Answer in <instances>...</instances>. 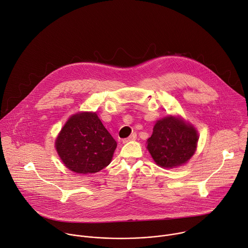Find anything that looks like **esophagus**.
Listing matches in <instances>:
<instances>
[{
  "mask_svg": "<svg viewBox=\"0 0 248 248\" xmlns=\"http://www.w3.org/2000/svg\"><path fill=\"white\" fill-rule=\"evenodd\" d=\"M136 137H137V135H136V133H132L130 136H128L127 138H124V140H123V142L124 143H126V142H128V141H132V140H135L136 139Z\"/></svg>",
  "mask_w": 248,
  "mask_h": 248,
  "instance_id": "esophagus-1",
  "label": "esophagus"
}]
</instances>
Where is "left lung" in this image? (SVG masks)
<instances>
[{
	"instance_id": "obj_1",
	"label": "left lung",
	"mask_w": 248,
	"mask_h": 248,
	"mask_svg": "<svg viewBox=\"0 0 248 248\" xmlns=\"http://www.w3.org/2000/svg\"><path fill=\"white\" fill-rule=\"evenodd\" d=\"M197 141L198 135L192 125L170 116L156 123L147 140V149L158 166L173 168L192 157Z\"/></svg>"
}]
</instances>
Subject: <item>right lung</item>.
Returning a JSON list of instances; mask_svg holds the SVG:
<instances>
[{"instance_id": "1", "label": "right lung", "mask_w": 248, "mask_h": 248, "mask_svg": "<svg viewBox=\"0 0 248 248\" xmlns=\"http://www.w3.org/2000/svg\"><path fill=\"white\" fill-rule=\"evenodd\" d=\"M56 148L67 169L93 173L110 164L117 141L95 113H80L66 122L57 137Z\"/></svg>"}]
</instances>
